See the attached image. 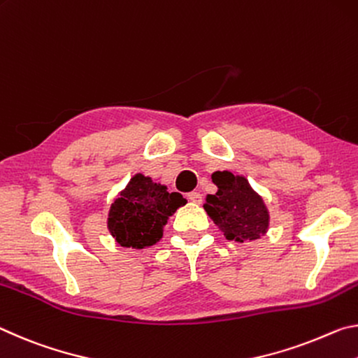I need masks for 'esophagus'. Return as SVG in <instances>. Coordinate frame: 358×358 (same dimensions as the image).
<instances>
[{"label":"esophagus","mask_w":358,"mask_h":358,"mask_svg":"<svg viewBox=\"0 0 358 358\" xmlns=\"http://www.w3.org/2000/svg\"><path fill=\"white\" fill-rule=\"evenodd\" d=\"M189 200L192 201V203H195V204H200L201 201H203V196H201V193L200 192H192V193H189Z\"/></svg>","instance_id":"obj_1"}]
</instances>
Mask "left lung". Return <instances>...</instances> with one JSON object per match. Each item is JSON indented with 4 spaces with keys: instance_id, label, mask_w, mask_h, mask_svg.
I'll list each match as a JSON object with an SVG mask.
<instances>
[{
    "instance_id": "8db88e82",
    "label": "left lung",
    "mask_w": 358,
    "mask_h": 358,
    "mask_svg": "<svg viewBox=\"0 0 358 358\" xmlns=\"http://www.w3.org/2000/svg\"><path fill=\"white\" fill-rule=\"evenodd\" d=\"M215 195H208L204 209L230 241H254L266 233L269 214L259 193L252 190L244 176L215 171Z\"/></svg>"
}]
</instances>
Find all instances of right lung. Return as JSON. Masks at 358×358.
Instances as JSON below:
<instances>
[{"mask_svg": "<svg viewBox=\"0 0 358 358\" xmlns=\"http://www.w3.org/2000/svg\"><path fill=\"white\" fill-rule=\"evenodd\" d=\"M185 203L180 193L136 174L110 204L108 228L122 248H149L160 241L169 215Z\"/></svg>", "mask_w": 358, "mask_h": 358, "instance_id": "1", "label": "right lung"}]
</instances>
